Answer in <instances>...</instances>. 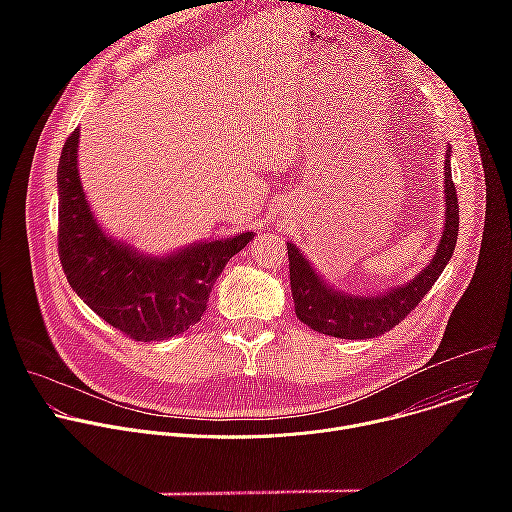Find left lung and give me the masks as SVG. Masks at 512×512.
<instances>
[{"label":"left lung","instance_id":"left-lung-1","mask_svg":"<svg viewBox=\"0 0 512 512\" xmlns=\"http://www.w3.org/2000/svg\"><path fill=\"white\" fill-rule=\"evenodd\" d=\"M450 154L452 148L448 143L444 166V233L440 237V243H437L433 259L411 281L373 296L348 294V291L334 289L328 281H324V277L312 267L306 255L291 241L287 243L291 296H294L296 316L306 326L334 338H375L393 330L423 300L431 285L446 269L458 241L460 208L456 186L452 182Z\"/></svg>","mask_w":512,"mask_h":512}]
</instances>
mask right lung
I'll list each match as a JSON object with an SVG mask.
<instances>
[{
  "mask_svg": "<svg viewBox=\"0 0 512 512\" xmlns=\"http://www.w3.org/2000/svg\"><path fill=\"white\" fill-rule=\"evenodd\" d=\"M75 129L58 162V255L77 296L107 324L137 342L168 340L206 312L214 281L255 233L145 255L99 225L79 176Z\"/></svg>",
  "mask_w": 512,
  "mask_h": 512,
  "instance_id": "right-lung-1",
  "label": "right lung"
}]
</instances>
